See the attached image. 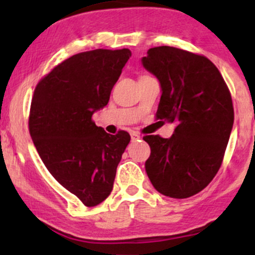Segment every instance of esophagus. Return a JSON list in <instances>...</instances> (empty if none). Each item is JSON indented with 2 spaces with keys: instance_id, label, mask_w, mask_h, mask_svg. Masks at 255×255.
<instances>
[{
  "instance_id": "1",
  "label": "esophagus",
  "mask_w": 255,
  "mask_h": 255,
  "mask_svg": "<svg viewBox=\"0 0 255 255\" xmlns=\"http://www.w3.org/2000/svg\"><path fill=\"white\" fill-rule=\"evenodd\" d=\"M130 136H131V141H136V140H139L140 137H141L139 135V134L136 133V131H133V133H130Z\"/></svg>"
}]
</instances>
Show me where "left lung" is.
I'll return each mask as SVG.
<instances>
[{
    "label": "left lung",
    "instance_id": "left-lung-1",
    "mask_svg": "<svg viewBox=\"0 0 255 255\" xmlns=\"http://www.w3.org/2000/svg\"><path fill=\"white\" fill-rule=\"evenodd\" d=\"M142 64L162 87L156 119L176 124L170 139L144 136L151 147L146 172L160 194L189 198L211 182L223 162L234 125L230 91L204 55L156 46Z\"/></svg>",
    "mask_w": 255,
    "mask_h": 255
}]
</instances>
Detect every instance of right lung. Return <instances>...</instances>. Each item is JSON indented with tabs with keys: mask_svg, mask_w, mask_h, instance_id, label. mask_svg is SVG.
Wrapping results in <instances>:
<instances>
[{
	"mask_svg": "<svg viewBox=\"0 0 255 255\" xmlns=\"http://www.w3.org/2000/svg\"><path fill=\"white\" fill-rule=\"evenodd\" d=\"M131 56L129 49L79 52L57 64L34 89L28 129L44 165L85 206L113 191L116 169L130 136L110 135L92 120Z\"/></svg>",
	"mask_w": 255,
	"mask_h": 255,
	"instance_id": "add662e5",
	"label": "right lung"
}]
</instances>
